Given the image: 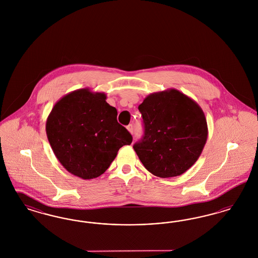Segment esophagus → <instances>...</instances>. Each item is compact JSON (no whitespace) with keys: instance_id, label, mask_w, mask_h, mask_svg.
Listing matches in <instances>:
<instances>
[{"instance_id":"esophagus-1","label":"esophagus","mask_w":258,"mask_h":258,"mask_svg":"<svg viewBox=\"0 0 258 258\" xmlns=\"http://www.w3.org/2000/svg\"><path fill=\"white\" fill-rule=\"evenodd\" d=\"M126 128H127V131L131 133V134H133L134 133V125L131 123V124H128L127 126H126Z\"/></svg>"}]
</instances>
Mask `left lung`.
Returning <instances> with one entry per match:
<instances>
[{
    "mask_svg": "<svg viewBox=\"0 0 258 258\" xmlns=\"http://www.w3.org/2000/svg\"><path fill=\"white\" fill-rule=\"evenodd\" d=\"M144 135L134 145L148 171L160 178L180 176L200 157L208 137L204 112L176 89L153 93L138 106Z\"/></svg>",
    "mask_w": 258,
    "mask_h": 258,
    "instance_id": "obj_1",
    "label": "left lung"
}]
</instances>
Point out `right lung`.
<instances>
[{"mask_svg": "<svg viewBox=\"0 0 258 258\" xmlns=\"http://www.w3.org/2000/svg\"><path fill=\"white\" fill-rule=\"evenodd\" d=\"M104 93L74 91L56 102L46 121V135L56 158L84 180L103 174L133 136L117 122V110Z\"/></svg>", "mask_w": 258, "mask_h": 258, "instance_id": "right-lung-1", "label": "right lung"}]
</instances>
